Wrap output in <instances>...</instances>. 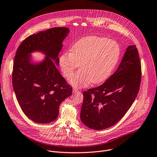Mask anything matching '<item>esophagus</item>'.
<instances>
[{"instance_id":"34e87169","label":"esophagus","mask_w":157,"mask_h":157,"mask_svg":"<svg viewBox=\"0 0 157 157\" xmlns=\"http://www.w3.org/2000/svg\"><path fill=\"white\" fill-rule=\"evenodd\" d=\"M79 91V90H78V89H77V88H74L73 89V92L74 93H78Z\"/></svg>"}]
</instances>
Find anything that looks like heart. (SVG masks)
<instances>
[{
	"instance_id": "b5f03b06",
	"label": "heart",
	"mask_w": 157,
	"mask_h": 157,
	"mask_svg": "<svg viewBox=\"0 0 157 157\" xmlns=\"http://www.w3.org/2000/svg\"><path fill=\"white\" fill-rule=\"evenodd\" d=\"M120 48L117 42L98 36L82 37L59 58L64 76L69 78L80 64L81 69L69 79L76 88L86 87L92 82L99 84L106 80L120 58Z\"/></svg>"
}]
</instances>
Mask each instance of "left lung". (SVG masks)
<instances>
[{
  "mask_svg": "<svg viewBox=\"0 0 157 157\" xmlns=\"http://www.w3.org/2000/svg\"><path fill=\"white\" fill-rule=\"evenodd\" d=\"M141 78L137 48L135 45L130 46L115 73L99 86L83 92L80 115L83 124L101 130L118 123L134 102Z\"/></svg>",
  "mask_w": 157,
  "mask_h": 157,
  "instance_id": "8db88e82",
  "label": "left lung"
}]
</instances>
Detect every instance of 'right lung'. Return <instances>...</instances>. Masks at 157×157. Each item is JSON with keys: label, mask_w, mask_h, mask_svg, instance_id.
<instances>
[{"label": "right lung", "mask_w": 157, "mask_h": 157, "mask_svg": "<svg viewBox=\"0 0 157 157\" xmlns=\"http://www.w3.org/2000/svg\"><path fill=\"white\" fill-rule=\"evenodd\" d=\"M69 30L52 27L25 39L13 60L12 85L17 101L25 115L38 123H48L59 115V108L72 89L56 68L62 42ZM43 52L47 57L40 63H31L30 54ZM55 62H54L53 61Z\"/></svg>", "instance_id": "right-lung-1"}]
</instances>
